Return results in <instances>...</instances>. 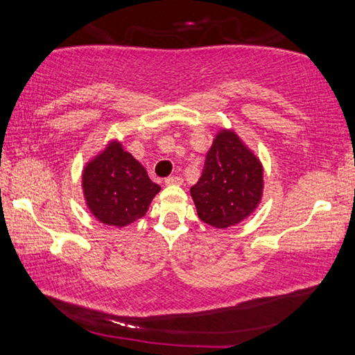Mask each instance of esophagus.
<instances>
[{
	"label": "esophagus",
	"instance_id": "34e87169",
	"mask_svg": "<svg viewBox=\"0 0 355 355\" xmlns=\"http://www.w3.org/2000/svg\"><path fill=\"white\" fill-rule=\"evenodd\" d=\"M182 178L179 176V174H174V176H170L165 179V184L166 185H182Z\"/></svg>",
	"mask_w": 355,
	"mask_h": 355
}]
</instances>
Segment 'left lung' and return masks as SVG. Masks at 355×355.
I'll return each mask as SVG.
<instances>
[{"instance_id": "1", "label": "left lung", "mask_w": 355, "mask_h": 355, "mask_svg": "<svg viewBox=\"0 0 355 355\" xmlns=\"http://www.w3.org/2000/svg\"><path fill=\"white\" fill-rule=\"evenodd\" d=\"M264 191L259 157L231 129H220L206 153L190 195L202 222L218 230L239 225L257 211Z\"/></svg>"}]
</instances>
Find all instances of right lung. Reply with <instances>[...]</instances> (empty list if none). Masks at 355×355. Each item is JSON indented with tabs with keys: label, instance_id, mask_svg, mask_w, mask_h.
<instances>
[{
	"label": "right lung",
	"instance_id": "obj_1",
	"mask_svg": "<svg viewBox=\"0 0 355 355\" xmlns=\"http://www.w3.org/2000/svg\"><path fill=\"white\" fill-rule=\"evenodd\" d=\"M81 190L97 222L124 228L148 212L160 185L150 181L146 168L114 138L86 162Z\"/></svg>",
	"mask_w": 355,
	"mask_h": 355
}]
</instances>
